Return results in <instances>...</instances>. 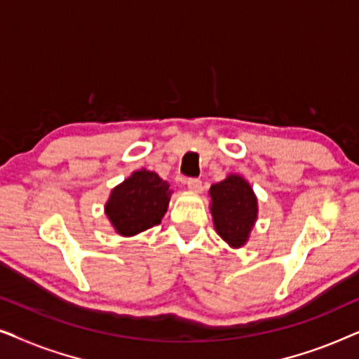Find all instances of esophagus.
Segmentation results:
<instances>
[{"mask_svg":"<svg viewBox=\"0 0 359 359\" xmlns=\"http://www.w3.org/2000/svg\"><path fill=\"white\" fill-rule=\"evenodd\" d=\"M188 188L191 191H194V193H199V191H203V181H201L199 178H189Z\"/></svg>","mask_w":359,"mask_h":359,"instance_id":"1","label":"esophagus"}]
</instances>
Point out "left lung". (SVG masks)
<instances>
[{
    "instance_id": "1",
    "label": "left lung",
    "mask_w": 359,
    "mask_h": 359,
    "mask_svg": "<svg viewBox=\"0 0 359 359\" xmlns=\"http://www.w3.org/2000/svg\"><path fill=\"white\" fill-rule=\"evenodd\" d=\"M210 212L214 227L230 247H242L248 240L258 214L253 189L243 178L230 175L227 180L210 186Z\"/></svg>"
}]
</instances>
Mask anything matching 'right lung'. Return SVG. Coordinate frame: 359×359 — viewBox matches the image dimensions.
<instances>
[{
  "label": "right lung",
  "instance_id": "add662e5",
  "mask_svg": "<svg viewBox=\"0 0 359 359\" xmlns=\"http://www.w3.org/2000/svg\"><path fill=\"white\" fill-rule=\"evenodd\" d=\"M170 184L154 171H135L112 189L106 215L117 233L130 237L161 222L170 203Z\"/></svg>",
  "mask_w": 359,
  "mask_h": 359
}]
</instances>
